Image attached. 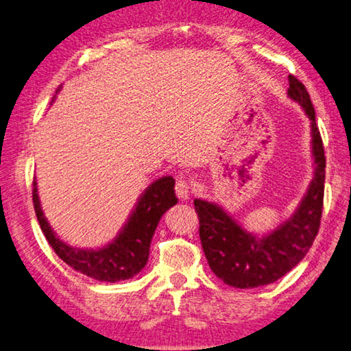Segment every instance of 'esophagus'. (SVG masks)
<instances>
[{
    "label": "esophagus",
    "instance_id": "esophagus-1",
    "mask_svg": "<svg viewBox=\"0 0 351 351\" xmlns=\"http://www.w3.org/2000/svg\"><path fill=\"white\" fill-rule=\"evenodd\" d=\"M176 194L180 200H188L191 197V185H189V182L186 179H183V177H180V179L176 182Z\"/></svg>",
    "mask_w": 351,
    "mask_h": 351
}]
</instances>
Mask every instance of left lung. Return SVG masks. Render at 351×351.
<instances>
[{
	"label": "left lung",
	"mask_w": 351,
	"mask_h": 351,
	"mask_svg": "<svg viewBox=\"0 0 351 351\" xmlns=\"http://www.w3.org/2000/svg\"><path fill=\"white\" fill-rule=\"evenodd\" d=\"M288 96L311 119L314 157V177L294 215L266 237L258 238L241 227L222 206L194 199L206 261L216 277L233 288H258L277 281L305 258L317 237L325 189L324 143L309 93L294 76H289Z\"/></svg>",
	"instance_id": "1"
}]
</instances>
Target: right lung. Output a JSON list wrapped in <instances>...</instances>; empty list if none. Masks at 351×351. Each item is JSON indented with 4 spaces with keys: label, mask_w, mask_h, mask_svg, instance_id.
<instances>
[{
    "label": "right lung",
    "mask_w": 351,
    "mask_h": 351,
    "mask_svg": "<svg viewBox=\"0 0 351 351\" xmlns=\"http://www.w3.org/2000/svg\"><path fill=\"white\" fill-rule=\"evenodd\" d=\"M174 185L176 180L171 176L151 183L138 199L135 210L132 211L118 237L110 244L99 249H77L63 243L57 237L40 206L36 180H34L32 200L42 232L60 260L71 266L74 271L90 278L114 283V281L132 278L146 266L149 247L160 217L166 213V210L177 204Z\"/></svg>",
    "instance_id": "add662e5"
}]
</instances>
